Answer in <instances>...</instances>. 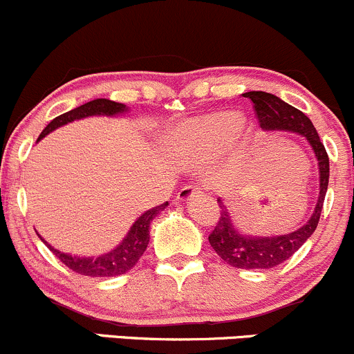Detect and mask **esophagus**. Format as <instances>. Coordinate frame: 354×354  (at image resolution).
Wrapping results in <instances>:
<instances>
[{"label":"esophagus","mask_w":354,"mask_h":354,"mask_svg":"<svg viewBox=\"0 0 354 354\" xmlns=\"http://www.w3.org/2000/svg\"><path fill=\"white\" fill-rule=\"evenodd\" d=\"M203 195V189L200 187H193V185H187V187H183L178 192V196L176 198L180 200V202H187V200H192L193 196H200Z\"/></svg>","instance_id":"obj_1"}]
</instances>
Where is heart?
Returning <instances> with one entry per match:
<instances>
[{
	"label": "heart",
	"instance_id": "obj_1",
	"mask_svg": "<svg viewBox=\"0 0 354 354\" xmlns=\"http://www.w3.org/2000/svg\"><path fill=\"white\" fill-rule=\"evenodd\" d=\"M239 129V120L232 113H218L202 120L189 122L181 130V149L188 154H205L215 151Z\"/></svg>",
	"mask_w": 354,
	"mask_h": 354
}]
</instances>
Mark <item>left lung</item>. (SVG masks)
<instances>
[{"label":"left lung","instance_id":"obj_1","mask_svg":"<svg viewBox=\"0 0 354 354\" xmlns=\"http://www.w3.org/2000/svg\"><path fill=\"white\" fill-rule=\"evenodd\" d=\"M244 96L252 102V109L258 117L259 127L263 130H268V132L288 130V132L302 133L314 149L319 161V171H321V193H319L317 207L310 221L295 232L285 234V236L249 237L239 234L230 221V215L222 200H217L221 207V217L215 229L208 236V243L227 265L241 268V270H266V268H274L286 261L314 234L321 218L327 185H329V156L312 122L295 106L265 91H249Z\"/></svg>","mask_w":354,"mask_h":354}]
</instances>
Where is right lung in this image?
<instances>
[{
    "label": "right lung",
    "instance_id": "add662e5",
    "mask_svg": "<svg viewBox=\"0 0 354 354\" xmlns=\"http://www.w3.org/2000/svg\"><path fill=\"white\" fill-rule=\"evenodd\" d=\"M124 103L111 102V100L98 98L93 100V102L84 103V105L77 106V109L66 111V113L59 115L54 120L47 125L46 129L42 130V133L39 136V140L42 137H46L47 133L52 132L54 129L61 127V125L68 124V122L80 120V118L89 117V115H117L125 111ZM167 205L166 203H161V205L151 208L146 214L140 215L136 221V224L132 225V229L129 230L127 237L122 241V244L118 245L117 249L109 252V254H103L100 258H77V256H69L64 254V252L57 251L52 245L49 249L61 259V263H64L69 270H73L74 273L84 274V277H93V278H103V277H118V274L127 273L129 270H132L133 266L137 265L140 256L146 251L149 244V225H151V221L159 214L161 210H165Z\"/></svg>",
    "mask_w": 354,
    "mask_h": 354
}]
</instances>
